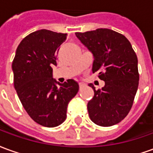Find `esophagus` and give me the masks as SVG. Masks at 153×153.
I'll return each instance as SVG.
<instances>
[{
  "label": "esophagus",
  "instance_id": "obj_1",
  "mask_svg": "<svg viewBox=\"0 0 153 153\" xmlns=\"http://www.w3.org/2000/svg\"><path fill=\"white\" fill-rule=\"evenodd\" d=\"M79 88H82L83 86H84V83H79Z\"/></svg>",
  "mask_w": 153,
  "mask_h": 153
}]
</instances>
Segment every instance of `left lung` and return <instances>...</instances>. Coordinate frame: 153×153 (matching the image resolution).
I'll list each match as a JSON object with an SVG mask.
<instances>
[{
  "instance_id": "left-lung-1",
  "label": "left lung",
  "mask_w": 153,
  "mask_h": 153,
  "mask_svg": "<svg viewBox=\"0 0 153 153\" xmlns=\"http://www.w3.org/2000/svg\"><path fill=\"white\" fill-rule=\"evenodd\" d=\"M76 37L92 52L93 73L98 72L105 82L88 103L91 120L100 126H111L128 115L138 87V58L124 35L108 28L75 33Z\"/></svg>"
}]
</instances>
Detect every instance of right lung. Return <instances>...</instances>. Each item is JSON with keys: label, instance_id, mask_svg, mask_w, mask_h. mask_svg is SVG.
Segmentation results:
<instances>
[{"label": "right lung", "instance_id": "right-lung-1", "mask_svg": "<svg viewBox=\"0 0 153 153\" xmlns=\"http://www.w3.org/2000/svg\"><path fill=\"white\" fill-rule=\"evenodd\" d=\"M66 33L41 29L25 37L12 63L14 85L22 105L35 122L56 127L66 119L68 104L79 91V83H60L52 76L60 46Z\"/></svg>", "mask_w": 153, "mask_h": 153}]
</instances>
